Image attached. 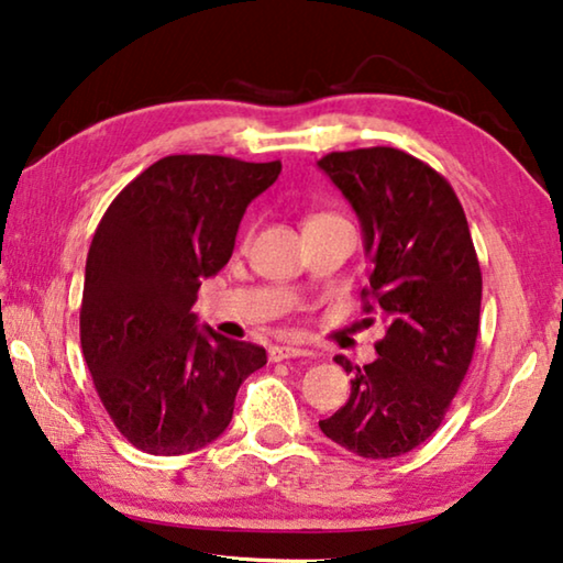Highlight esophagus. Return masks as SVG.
Returning <instances> with one entry per match:
<instances>
[{"label": "esophagus", "instance_id": "34e87169", "mask_svg": "<svg viewBox=\"0 0 563 563\" xmlns=\"http://www.w3.org/2000/svg\"><path fill=\"white\" fill-rule=\"evenodd\" d=\"M300 355H308L302 347H292V345H271L267 347V358L273 363L278 361H288V358H300Z\"/></svg>", "mask_w": 563, "mask_h": 563}]
</instances>
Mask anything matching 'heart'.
Masks as SVG:
<instances>
[{
	"label": "heart",
	"instance_id": "1",
	"mask_svg": "<svg viewBox=\"0 0 563 563\" xmlns=\"http://www.w3.org/2000/svg\"><path fill=\"white\" fill-rule=\"evenodd\" d=\"M318 218H325V216H316V218H310V220H318Z\"/></svg>",
	"mask_w": 563,
	"mask_h": 563
}]
</instances>
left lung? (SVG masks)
Instances as JSON below:
<instances>
[{
  "label": "left lung",
  "mask_w": 563,
  "mask_h": 563,
  "mask_svg": "<svg viewBox=\"0 0 563 563\" xmlns=\"http://www.w3.org/2000/svg\"><path fill=\"white\" fill-rule=\"evenodd\" d=\"M318 167L361 220L371 285L363 310L380 318L378 358L353 368L351 398L320 421L363 459H396L431 439L474 358L481 267L463 208L445 177L396 147L330 153Z\"/></svg>",
  "instance_id": "1"
}]
</instances>
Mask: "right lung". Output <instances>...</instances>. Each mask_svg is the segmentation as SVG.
<instances>
[{"instance_id":"right-lung-1","label":"right lung","mask_w":563,"mask_h":563,"mask_svg":"<svg viewBox=\"0 0 563 563\" xmlns=\"http://www.w3.org/2000/svg\"><path fill=\"white\" fill-rule=\"evenodd\" d=\"M283 165L169 155L112 200L87 253L79 341L118 431L153 456L222 435L265 347L198 328L205 278L228 265L247 205Z\"/></svg>"}]
</instances>
